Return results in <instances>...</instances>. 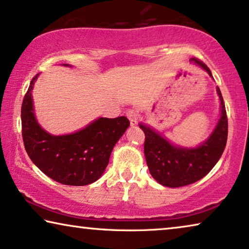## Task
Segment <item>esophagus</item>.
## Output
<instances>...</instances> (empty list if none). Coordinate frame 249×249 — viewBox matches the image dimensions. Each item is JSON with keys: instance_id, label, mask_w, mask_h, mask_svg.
I'll list each match as a JSON object with an SVG mask.
<instances>
[{"instance_id": "esophagus-1", "label": "esophagus", "mask_w": 249, "mask_h": 249, "mask_svg": "<svg viewBox=\"0 0 249 249\" xmlns=\"http://www.w3.org/2000/svg\"><path fill=\"white\" fill-rule=\"evenodd\" d=\"M127 117L129 120V123H131V126H135L137 125V123H139V116H137L135 110L129 109L127 112Z\"/></svg>"}]
</instances>
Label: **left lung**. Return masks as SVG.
I'll list each match as a JSON object with an SVG mask.
<instances>
[{"label":"left lung","mask_w":249,"mask_h":249,"mask_svg":"<svg viewBox=\"0 0 249 249\" xmlns=\"http://www.w3.org/2000/svg\"><path fill=\"white\" fill-rule=\"evenodd\" d=\"M190 61L205 70L213 79L210 69L203 62L196 58H191ZM216 89L220 103L219 118L210 135L196 146L178 145L152 126L143 122L139 124L145 134L144 155L146 164L158 183L169 188L191 184L207 176L219 161L227 143L228 121L221 91L219 87Z\"/></svg>","instance_id":"1"}]
</instances>
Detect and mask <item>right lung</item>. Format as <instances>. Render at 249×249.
Here are the masks:
<instances>
[{
    "instance_id": "obj_1",
    "label": "right lung",
    "mask_w": 249,
    "mask_h": 249,
    "mask_svg": "<svg viewBox=\"0 0 249 249\" xmlns=\"http://www.w3.org/2000/svg\"><path fill=\"white\" fill-rule=\"evenodd\" d=\"M65 67H72L64 64ZM40 73L30 83L21 108L22 137L36 166L66 185H87L103 176L115 144L129 126L125 116L98 117L81 129L53 135L38 123L32 90Z\"/></svg>"
}]
</instances>
